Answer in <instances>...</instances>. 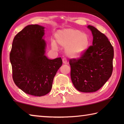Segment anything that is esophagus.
Masks as SVG:
<instances>
[{
    "instance_id": "34e87169",
    "label": "esophagus",
    "mask_w": 124,
    "mask_h": 124,
    "mask_svg": "<svg viewBox=\"0 0 124 124\" xmlns=\"http://www.w3.org/2000/svg\"><path fill=\"white\" fill-rule=\"evenodd\" d=\"M62 61H63V64H67V60L66 58H63L62 59Z\"/></svg>"
}]
</instances>
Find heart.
<instances>
[{"label":"heart","mask_w":124,"mask_h":124,"mask_svg":"<svg viewBox=\"0 0 124 124\" xmlns=\"http://www.w3.org/2000/svg\"><path fill=\"white\" fill-rule=\"evenodd\" d=\"M56 41L58 45L65 47V53L69 57L79 58L83 56L89 46V36L86 33L75 29L67 28L58 31L55 34ZM51 46L54 49L57 45L54 41Z\"/></svg>","instance_id":"obj_1"}]
</instances>
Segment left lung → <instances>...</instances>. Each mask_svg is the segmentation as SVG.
<instances>
[{"label": "left lung", "mask_w": 124, "mask_h": 124, "mask_svg": "<svg viewBox=\"0 0 124 124\" xmlns=\"http://www.w3.org/2000/svg\"><path fill=\"white\" fill-rule=\"evenodd\" d=\"M93 35L92 45L78 59H70V77L74 87L83 92H96L111 77L114 49L106 35L89 25Z\"/></svg>", "instance_id": "obj_1"}]
</instances>
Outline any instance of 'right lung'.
Returning <instances> with one entry per match:
<instances>
[{
    "label": "right lung",
    "instance_id": "right-lung-1",
    "mask_svg": "<svg viewBox=\"0 0 124 124\" xmlns=\"http://www.w3.org/2000/svg\"><path fill=\"white\" fill-rule=\"evenodd\" d=\"M44 28L38 24L24 27L15 37L10 54L15 84L25 93L39 97L51 91L62 64L61 57L50 60L45 55Z\"/></svg>",
    "mask_w": 124,
    "mask_h": 124
}]
</instances>
